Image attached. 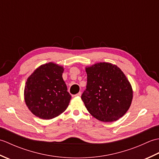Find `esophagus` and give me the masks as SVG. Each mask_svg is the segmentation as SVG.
Segmentation results:
<instances>
[{"label": "esophagus", "instance_id": "34e87169", "mask_svg": "<svg viewBox=\"0 0 159 159\" xmlns=\"http://www.w3.org/2000/svg\"><path fill=\"white\" fill-rule=\"evenodd\" d=\"M81 96V92H79L75 95V96Z\"/></svg>", "mask_w": 159, "mask_h": 159}]
</instances>
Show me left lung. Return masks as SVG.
Instances as JSON below:
<instances>
[{
	"label": "left lung",
	"instance_id": "left-lung-1",
	"mask_svg": "<svg viewBox=\"0 0 159 159\" xmlns=\"http://www.w3.org/2000/svg\"><path fill=\"white\" fill-rule=\"evenodd\" d=\"M86 89L81 99L87 111L104 122L117 120L127 112L133 89L122 71L109 63H99L86 68Z\"/></svg>",
	"mask_w": 159,
	"mask_h": 159
}]
</instances>
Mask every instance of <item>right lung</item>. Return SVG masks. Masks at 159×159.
<instances>
[{
    "label": "right lung",
    "mask_w": 159,
    "mask_h": 159,
    "mask_svg": "<svg viewBox=\"0 0 159 159\" xmlns=\"http://www.w3.org/2000/svg\"><path fill=\"white\" fill-rule=\"evenodd\" d=\"M63 72V67L48 63L37 68L28 78L25 100L35 116L52 119L68 107L71 95L62 78Z\"/></svg>",
    "instance_id": "right-lung-1"
}]
</instances>
